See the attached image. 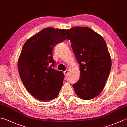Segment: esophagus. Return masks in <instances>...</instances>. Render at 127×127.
Instances as JSON below:
<instances>
[{"mask_svg": "<svg viewBox=\"0 0 127 127\" xmlns=\"http://www.w3.org/2000/svg\"><path fill=\"white\" fill-rule=\"evenodd\" d=\"M69 71V70H68V69H66L65 71H64V74H65V76H67V75H68Z\"/></svg>", "mask_w": 127, "mask_h": 127, "instance_id": "34e87169", "label": "esophagus"}]
</instances>
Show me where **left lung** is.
<instances>
[{"label": "left lung", "instance_id": "8db88e82", "mask_svg": "<svg viewBox=\"0 0 127 127\" xmlns=\"http://www.w3.org/2000/svg\"><path fill=\"white\" fill-rule=\"evenodd\" d=\"M68 31L80 64V78L73 85L75 92L83 100L95 98L103 90L111 70V60L106 42L88 27H75Z\"/></svg>", "mask_w": 127, "mask_h": 127}]
</instances>
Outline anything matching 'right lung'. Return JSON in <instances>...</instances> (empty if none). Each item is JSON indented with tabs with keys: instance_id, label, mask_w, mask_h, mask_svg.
Masks as SVG:
<instances>
[{
	"instance_id": "1",
	"label": "right lung",
	"mask_w": 127,
	"mask_h": 127,
	"mask_svg": "<svg viewBox=\"0 0 127 127\" xmlns=\"http://www.w3.org/2000/svg\"><path fill=\"white\" fill-rule=\"evenodd\" d=\"M69 38L68 30L48 27L23 45L18 62L19 74L27 91L40 100H50L59 94L64 74L54 69L52 51L59 43Z\"/></svg>"
}]
</instances>
